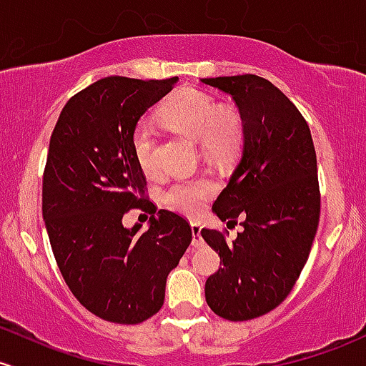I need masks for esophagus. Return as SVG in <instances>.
<instances>
[{
	"label": "esophagus",
	"mask_w": 366,
	"mask_h": 366,
	"mask_svg": "<svg viewBox=\"0 0 366 366\" xmlns=\"http://www.w3.org/2000/svg\"><path fill=\"white\" fill-rule=\"evenodd\" d=\"M191 231H192V247L199 248L204 244V239L202 238V226L198 222L191 224Z\"/></svg>",
	"instance_id": "1"
}]
</instances>
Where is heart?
I'll return each instance as SVG.
<instances>
[{
  "mask_svg": "<svg viewBox=\"0 0 366 366\" xmlns=\"http://www.w3.org/2000/svg\"><path fill=\"white\" fill-rule=\"evenodd\" d=\"M162 118L175 130L199 140L203 151L215 159H229L239 151L244 137V124L232 107H219L215 99L196 88H182L162 107ZM132 151L144 174H154L156 130L149 119H140L132 132ZM208 177L177 179L162 191V202L170 210L192 215L202 210L214 192Z\"/></svg>",
  "mask_w": 366,
  "mask_h": 366,
  "instance_id": "obj_1",
  "label": "heart"
}]
</instances>
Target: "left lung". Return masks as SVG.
<instances>
[{
  "label": "left lung",
  "instance_id": "1",
  "mask_svg": "<svg viewBox=\"0 0 366 366\" xmlns=\"http://www.w3.org/2000/svg\"><path fill=\"white\" fill-rule=\"evenodd\" d=\"M202 83L231 95L244 124L238 167L212 207L227 226L242 219L243 231L227 242L226 232L202 229L224 264L204 283V297L220 318L254 320L287 299L307 262L321 202L315 144L300 111L267 79Z\"/></svg>",
  "mask_w": 366,
  "mask_h": 366
}]
</instances>
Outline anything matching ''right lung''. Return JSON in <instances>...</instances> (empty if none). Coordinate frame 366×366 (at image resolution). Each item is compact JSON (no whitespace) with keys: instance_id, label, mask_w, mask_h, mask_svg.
<instances>
[{"instance_id":"1","label":"right lung","mask_w":366,"mask_h":366,"mask_svg":"<svg viewBox=\"0 0 366 366\" xmlns=\"http://www.w3.org/2000/svg\"><path fill=\"white\" fill-rule=\"evenodd\" d=\"M177 81L99 79L67 100L51 132L43 174L51 250L79 304L112 323H142L162 309L168 272L192 239L184 217L156 212L130 142L140 116ZM132 207L152 214L147 232L122 227Z\"/></svg>"}]
</instances>
